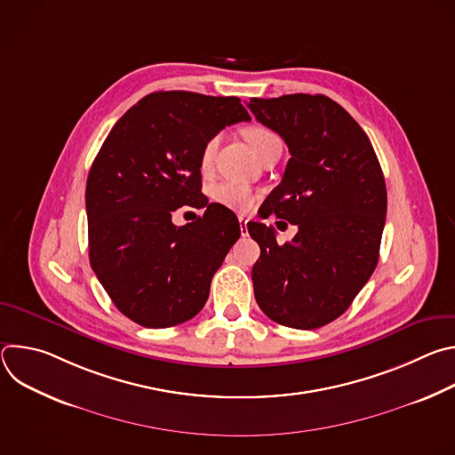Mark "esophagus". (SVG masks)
Returning <instances> with one entry per match:
<instances>
[{"instance_id": "esophagus-1", "label": "esophagus", "mask_w": 455, "mask_h": 455, "mask_svg": "<svg viewBox=\"0 0 455 455\" xmlns=\"http://www.w3.org/2000/svg\"><path fill=\"white\" fill-rule=\"evenodd\" d=\"M246 223H248V220L246 218H239V225H241V232H243V235H246Z\"/></svg>"}]
</instances>
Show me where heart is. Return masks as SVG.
I'll list each match as a JSON object with an SVG mask.
<instances>
[{
  "instance_id": "heart-1",
  "label": "heart",
  "mask_w": 455,
  "mask_h": 455,
  "mask_svg": "<svg viewBox=\"0 0 455 455\" xmlns=\"http://www.w3.org/2000/svg\"><path fill=\"white\" fill-rule=\"evenodd\" d=\"M243 137L248 142V146L257 153V156L261 155V151L267 146L279 140V137L272 132V129H268L267 125H259V124L246 125L243 129ZM216 148H218L216 137L207 140V144L204 146V151H202V167L204 169H207L212 164ZM212 198L216 204H220L227 209H232V211H237V212H246L255 204V194L251 192V188L243 183H235V181H221V183L214 185Z\"/></svg>"
}]
</instances>
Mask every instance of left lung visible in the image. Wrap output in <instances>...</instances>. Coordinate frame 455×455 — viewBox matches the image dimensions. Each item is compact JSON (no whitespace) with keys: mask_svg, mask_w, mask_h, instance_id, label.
Wrapping results in <instances>:
<instances>
[{"mask_svg":"<svg viewBox=\"0 0 455 455\" xmlns=\"http://www.w3.org/2000/svg\"><path fill=\"white\" fill-rule=\"evenodd\" d=\"M248 108L291 155L259 214L299 228L279 244L272 227L246 225L261 248L251 268L255 300L283 326L316 330L351 306L378 265L383 172L363 129L326 95L250 99Z\"/></svg>","mask_w":455,"mask_h":455,"instance_id":"left-lung-1","label":"left lung"}]
</instances>
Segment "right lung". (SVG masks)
I'll use <instances>...</instances> for the list:
<instances>
[{
  "label": "right lung",
  "mask_w": 455,
  "mask_h": 455,
  "mask_svg": "<svg viewBox=\"0 0 455 455\" xmlns=\"http://www.w3.org/2000/svg\"><path fill=\"white\" fill-rule=\"evenodd\" d=\"M250 120L237 97L156 92L113 125L88 174L92 268L113 304L144 328L187 322L241 235L232 211L202 194V151L223 127ZM205 208L183 228L172 212Z\"/></svg>",
  "instance_id": "1"
}]
</instances>
